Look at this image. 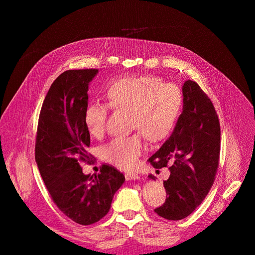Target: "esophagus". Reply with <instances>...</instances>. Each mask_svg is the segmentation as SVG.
I'll return each instance as SVG.
<instances>
[{
	"label": "esophagus",
	"mask_w": 255,
	"mask_h": 255,
	"mask_svg": "<svg viewBox=\"0 0 255 255\" xmlns=\"http://www.w3.org/2000/svg\"><path fill=\"white\" fill-rule=\"evenodd\" d=\"M125 177H126L127 181H129V180H138L139 175L137 174V173H126V174H125Z\"/></svg>",
	"instance_id": "obj_1"
}]
</instances>
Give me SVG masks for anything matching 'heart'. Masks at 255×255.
<instances>
[{
  "mask_svg": "<svg viewBox=\"0 0 255 255\" xmlns=\"http://www.w3.org/2000/svg\"><path fill=\"white\" fill-rule=\"evenodd\" d=\"M107 103L92 102L85 107L83 122L92 137L105 133L110 106L130 111V126L137 129L127 137H118L101 149L102 158L122 170H131L145 150L144 137L161 141L170 136L181 115L184 96L175 83L163 82L155 75L121 78L106 88Z\"/></svg>",
  "mask_w": 255,
  "mask_h": 255,
  "instance_id": "heart-1",
  "label": "heart"
}]
</instances>
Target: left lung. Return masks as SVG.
I'll return each mask as SVG.
<instances>
[{
  "mask_svg": "<svg viewBox=\"0 0 255 255\" xmlns=\"http://www.w3.org/2000/svg\"><path fill=\"white\" fill-rule=\"evenodd\" d=\"M183 112L174 131L148 160L155 169L169 167L171 172L163 182L167 197L154 209L167 220H181L198 207L213 186L219 165L220 123L213 102L191 80L183 85Z\"/></svg>",
  "mask_w": 255,
  "mask_h": 255,
  "instance_id": "left-lung-1",
  "label": "left lung"
}]
</instances>
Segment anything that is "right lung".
Segmentation results:
<instances>
[{
  "instance_id": "obj_1",
  "label": "right lung",
  "mask_w": 255,
  "mask_h": 255,
  "mask_svg": "<svg viewBox=\"0 0 255 255\" xmlns=\"http://www.w3.org/2000/svg\"><path fill=\"white\" fill-rule=\"evenodd\" d=\"M97 69L68 70L53 81L42 103L35 144V160L53 203L74 223L88 226L105 217L123 173L103 164L99 174L85 175L81 163L90 164L91 138L83 115L89 83Z\"/></svg>"
}]
</instances>
